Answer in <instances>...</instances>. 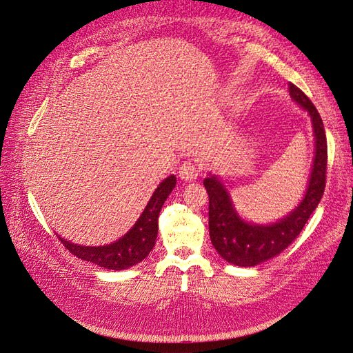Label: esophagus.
Listing matches in <instances>:
<instances>
[{
    "instance_id": "1",
    "label": "esophagus",
    "mask_w": 353,
    "mask_h": 353,
    "mask_svg": "<svg viewBox=\"0 0 353 353\" xmlns=\"http://www.w3.org/2000/svg\"><path fill=\"white\" fill-rule=\"evenodd\" d=\"M199 174H200L199 167L191 161H186L181 165V167H179V177H181L182 181H185V182L196 181Z\"/></svg>"
}]
</instances>
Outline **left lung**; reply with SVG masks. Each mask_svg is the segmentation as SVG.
<instances>
[{
  "label": "left lung",
  "mask_w": 353,
  "mask_h": 353,
  "mask_svg": "<svg viewBox=\"0 0 353 353\" xmlns=\"http://www.w3.org/2000/svg\"><path fill=\"white\" fill-rule=\"evenodd\" d=\"M290 95L292 101L310 114L314 132V161L301 203L277 221L268 224L250 223L238 214L221 177L209 172V177L203 181L209 196V236L215 250L229 264L254 267L277 256L301 234L323 197L327 165L323 121L316 106L296 85L290 83Z\"/></svg>",
  "instance_id": "8db88e82"
}]
</instances>
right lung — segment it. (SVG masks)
Masks as SVG:
<instances>
[{"mask_svg": "<svg viewBox=\"0 0 353 353\" xmlns=\"http://www.w3.org/2000/svg\"><path fill=\"white\" fill-rule=\"evenodd\" d=\"M176 186V176L171 174L159 183L150 197L138 221L124 236L108 245H79L59 236L61 243L77 258L92 262L108 270H125L144 261L156 244L157 229H159V212Z\"/></svg>", "mask_w": 353, "mask_h": 353, "instance_id": "1", "label": "right lung"}]
</instances>
